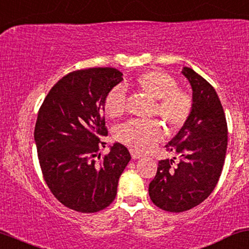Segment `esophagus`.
Instances as JSON below:
<instances>
[{"mask_svg": "<svg viewBox=\"0 0 249 249\" xmlns=\"http://www.w3.org/2000/svg\"><path fill=\"white\" fill-rule=\"evenodd\" d=\"M131 155H132V159L133 160H137V159H140L141 156V154L140 153H138V152H135V150H131Z\"/></svg>", "mask_w": 249, "mask_h": 249, "instance_id": "obj_1", "label": "esophagus"}]
</instances>
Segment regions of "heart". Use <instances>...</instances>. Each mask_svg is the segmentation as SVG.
Masks as SVG:
<instances>
[{"label": "heart", "instance_id": "b5f03b06", "mask_svg": "<svg viewBox=\"0 0 249 249\" xmlns=\"http://www.w3.org/2000/svg\"><path fill=\"white\" fill-rule=\"evenodd\" d=\"M135 84L144 94L156 100L153 114L159 115L172 130L180 128L193 111V97L187 90L178 87L171 74L160 70L144 71L135 78ZM103 109L110 118H118L126 110V92L116 86L107 93ZM115 137L119 142L138 152H146L164 137L159 121L131 119L116 128Z\"/></svg>", "mask_w": 249, "mask_h": 249}]
</instances>
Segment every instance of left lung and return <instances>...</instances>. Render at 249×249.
Here are the masks:
<instances>
[{"instance_id":"obj_1","label":"left lung","mask_w":249,"mask_h":249,"mask_svg":"<svg viewBox=\"0 0 249 249\" xmlns=\"http://www.w3.org/2000/svg\"><path fill=\"white\" fill-rule=\"evenodd\" d=\"M181 72L193 89V111L165 146L178 161L161 160L148 190L153 203L170 213L190 210L212 194L228 147V124L215 88L191 68Z\"/></svg>"}]
</instances>
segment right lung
I'll use <instances>...</instances> for the list:
<instances>
[{"instance_id":"right-lung-1","label":"right lung","mask_w":249,"mask_h":249,"mask_svg":"<svg viewBox=\"0 0 249 249\" xmlns=\"http://www.w3.org/2000/svg\"><path fill=\"white\" fill-rule=\"evenodd\" d=\"M122 75L114 68L72 71L52 87L37 112L34 140L43 179L56 199L75 212L110 206L131 160L118 142L99 154L108 135L103 100Z\"/></svg>"}]
</instances>
